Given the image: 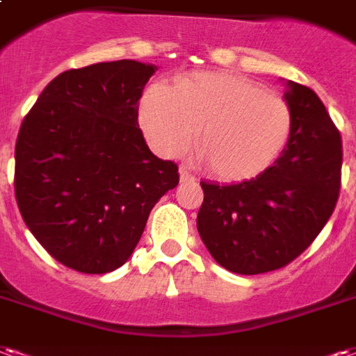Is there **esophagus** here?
Listing matches in <instances>:
<instances>
[{
    "instance_id": "34e87169",
    "label": "esophagus",
    "mask_w": 356,
    "mask_h": 356,
    "mask_svg": "<svg viewBox=\"0 0 356 356\" xmlns=\"http://www.w3.org/2000/svg\"><path fill=\"white\" fill-rule=\"evenodd\" d=\"M179 179H181V183H186V181H196V177L191 175L185 168H181V170H179Z\"/></svg>"
}]
</instances>
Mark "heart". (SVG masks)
<instances>
[{"mask_svg":"<svg viewBox=\"0 0 356 356\" xmlns=\"http://www.w3.org/2000/svg\"><path fill=\"white\" fill-rule=\"evenodd\" d=\"M139 126L152 149L175 158L198 131L209 170L225 181H247L270 170L285 151L292 113L285 99L228 71H200L152 84L139 104Z\"/></svg>","mask_w":356,"mask_h":356,"instance_id":"heart-1","label":"heart"}]
</instances>
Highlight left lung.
<instances>
[{"mask_svg":"<svg viewBox=\"0 0 356 356\" xmlns=\"http://www.w3.org/2000/svg\"><path fill=\"white\" fill-rule=\"evenodd\" d=\"M281 81L292 131L275 164L236 185L202 181L200 238L218 264L241 275L292 262L325 228L338 202L339 131L312 88Z\"/></svg>","mask_w":356,"mask_h":356,"instance_id":"left-lung-1","label":"left lung"}]
</instances>
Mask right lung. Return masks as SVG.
I'll return each instance as SVG.
<instances>
[{
    "mask_svg": "<svg viewBox=\"0 0 356 356\" xmlns=\"http://www.w3.org/2000/svg\"><path fill=\"white\" fill-rule=\"evenodd\" d=\"M154 64L102 62L60 73L26 115L15 147L24 222L64 266L107 273L130 259L177 165L147 147L139 97Z\"/></svg>",
    "mask_w": 356,
    "mask_h": 356,
    "instance_id": "obj_1",
    "label": "right lung"
}]
</instances>
